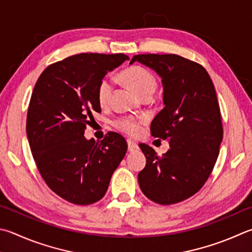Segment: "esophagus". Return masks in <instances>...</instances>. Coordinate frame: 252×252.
<instances>
[{"instance_id":"esophagus-1","label":"esophagus","mask_w":252,"mask_h":252,"mask_svg":"<svg viewBox=\"0 0 252 252\" xmlns=\"http://www.w3.org/2000/svg\"><path fill=\"white\" fill-rule=\"evenodd\" d=\"M127 150H129V152H134V151L138 149V144L135 143L133 140H127Z\"/></svg>"}]
</instances>
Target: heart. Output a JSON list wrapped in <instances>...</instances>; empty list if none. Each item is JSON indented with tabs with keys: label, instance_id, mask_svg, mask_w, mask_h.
<instances>
[{
	"label": "heart",
	"instance_id": "obj_1",
	"mask_svg": "<svg viewBox=\"0 0 252 252\" xmlns=\"http://www.w3.org/2000/svg\"><path fill=\"white\" fill-rule=\"evenodd\" d=\"M121 80L135 91L141 98L145 95H152L157 90L158 81L149 69L141 66H132L126 68L120 74ZM112 93V82L109 78H103L99 82L97 89V99L99 104L106 106ZM143 121L132 117H122L114 121V126L118 130L129 135H136L141 131Z\"/></svg>",
	"mask_w": 252,
	"mask_h": 252
}]
</instances>
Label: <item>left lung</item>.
<instances>
[{
  "label": "left lung",
  "mask_w": 252,
  "mask_h": 252,
  "mask_svg": "<svg viewBox=\"0 0 252 252\" xmlns=\"http://www.w3.org/2000/svg\"><path fill=\"white\" fill-rule=\"evenodd\" d=\"M134 62L162 78L164 108L151 123V133L170 142L162 157L139 145L146 158L140 189L154 203H180L202 189L217 161L222 125L216 90L202 65L178 55H135L130 63Z\"/></svg>",
  "instance_id": "8db88e82"
}]
</instances>
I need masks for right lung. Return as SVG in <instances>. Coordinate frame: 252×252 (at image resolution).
Returning a JSON list of instances; mask_svg holds the SVG:
<instances>
[{
    "instance_id": "add662e5",
    "label": "right lung",
    "mask_w": 252,
    "mask_h": 252,
    "mask_svg": "<svg viewBox=\"0 0 252 252\" xmlns=\"http://www.w3.org/2000/svg\"><path fill=\"white\" fill-rule=\"evenodd\" d=\"M129 59L125 54H79L49 65L36 82L26 134L40 175L55 194L90 205L107 193L127 144L116 132L101 141L84 133L94 112H101L99 82Z\"/></svg>"
}]
</instances>
